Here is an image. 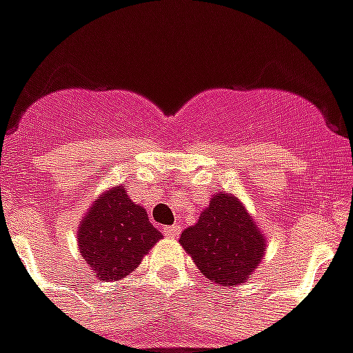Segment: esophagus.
Returning <instances> with one entry per match:
<instances>
[{"label": "esophagus", "instance_id": "34e87169", "mask_svg": "<svg viewBox=\"0 0 353 353\" xmlns=\"http://www.w3.org/2000/svg\"><path fill=\"white\" fill-rule=\"evenodd\" d=\"M162 232L170 238H176L179 232H181V227L179 225H168V227H162Z\"/></svg>", "mask_w": 353, "mask_h": 353}]
</instances>
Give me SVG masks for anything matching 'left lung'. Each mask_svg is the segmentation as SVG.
<instances>
[{
	"mask_svg": "<svg viewBox=\"0 0 353 353\" xmlns=\"http://www.w3.org/2000/svg\"><path fill=\"white\" fill-rule=\"evenodd\" d=\"M179 244L208 280L223 288L244 283L265 255V236L242 202L230 192H217Z\"/></svg>",
	"mask_w": 353,
	"mask_h": 353,
	"instance_id": "8db88e82",
	"label": "left lung"
}]
</instances>
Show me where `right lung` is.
Returning a JSON list of instances; mask_svg holds the SVG:
<instances>
[{"label":"right lung","instance_id":"obj_1","mask_svg":"<svg viewBox=\"0 0 353 353\" xmlns=\"http://www.w3.org/2000/svg\"><path fill=\"white\" fill-rule=\"evenodd\" d=\"M161 238L145 208L134 204L123 185H117L94 200L79 225L77 242L98 280L117 281L134 272Z\"/></svg>","mask_w":353,"mask_h":353}]
</instances>
